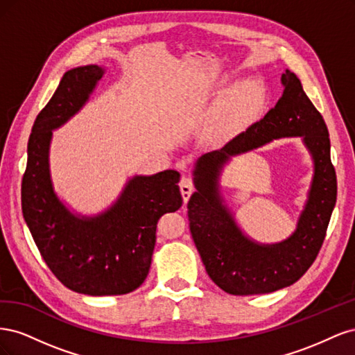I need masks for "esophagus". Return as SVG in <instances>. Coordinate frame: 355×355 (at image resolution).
<instances>
[{
	"label": "esophagus",
	"instance_id": "34e87169",
	"mask_svg": "<svg viewBox=\"0 0 355 355\" xmlns=\"http://www.w3.org/2000/svg\"><path fill=\"white\" fill-rule=\"evenodd\" d=\"M180 192H182V197H184V201H188L192 191H194V180H192L189 176H184L180 179Z\"/></svg>",
	"mask_w": 355,
	"mask_h": 355
}]
</instances>
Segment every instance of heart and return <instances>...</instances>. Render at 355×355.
<instances>
[{
	"label": "heart",
	"instance_id": "obj_1",
	"mask_svg": "<svg viewBox=\"0 0 355 355\" xmlns=\"http://www.w3.org/2000/svg\"><path fill=\"white\" fill-rule=\"evenodd\" d=\"M220 94L225 96L222 103L223 121L235 124L249 115L262 99V87L254 80H243L240 83H223Z\"/></svg>",
	"mask_w": 355,
	"mask_h": 355
}]
</instances>
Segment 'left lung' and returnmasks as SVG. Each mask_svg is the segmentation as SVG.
<instances>
[{
    "label": "left lung",
    "mask_w": 355,
    "mask_h": 355,
    "mask_svg": "<svg viewBox=\"0 0 355 355\" xmlns=\"http://www.w3.org/2000/svg\"><path fill=\"white\" fill-rule=\"evenodd\" d=\"M283 94L261 121L219 151L198 158L197 192L188 201L192 240L213 283L230 295H262L296 283L313 265L326 239L336 204V171L330 159L327 125L308 99L300 80L286 69ZM303 137L315 159V178L297 231L282 243L259 245L241 232L218 194L217 178L231 156L280 137Z\"/></svg>",
    "instance_id": "left-lung-1"
}]
</instances>
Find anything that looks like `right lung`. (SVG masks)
Segmentation results:
<instances>
[{
  "label": "right lung",
  "mask_w": 355,
  "mask_h": 355,
  "mask_svg": "<svg viewBox=\"0 0 355 355\" xmlns=\"http://www.w3.org/2000/svg\"><path fill=\"white\" fill-rule=\"evenodd\" d=\"M102 77L98 65L65 72L32 125L22 179L24 218L42 259L63 286L90 296L125 295L141 286L151 266L158 219L182 206L176 170L135 176L114 206L94 218L75 216L55 194L51 130L81 110Z\"/></svg>",
  "instance_id": "right-lung-1"
}]
</instances>
